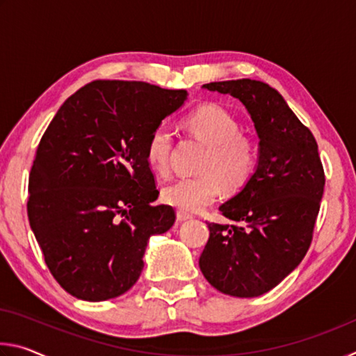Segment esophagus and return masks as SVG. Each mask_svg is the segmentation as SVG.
<instances>
[{"mask_svg":"<svg viewBox=\"0 0 356 356\" xmlns=\"http://www.w3.org/2000/svg\"><path fill=\"white\" fill-rule=\"evenodd\" d=\"M193 215L191 213H186L184 210H177V220L179 221H186V220H191Z\"/></svg>","mask_w":356,"mask_h":356,"instance_id":"34e87169","label":"esophagus"}]
</instances>
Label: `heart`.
<instances>
[{
  "label": "heart",
  "mask_w": 356,
  "mask_h": 356,
  "mask_svg": "<svg viewBox=\"0 0 356 356\" xmlns=\"http://www.w3.org/2000/svg\"><path fill=\"white\" fill-rule=\"evenodd\" d=\"M185 129L206 150L197 165V176L182 177L161 190V200L184 212H197L216 200L222 188L238 191L248 184L257 166V146L238 131V120L220 105H202L184 120ZM174 146L171 130L155 127L147 138L146 159L156 174L170 171Z\"/></svg>",
  "instance_id": "heart-1"
}]
</instances>
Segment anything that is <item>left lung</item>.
<instances>
[{"label": "left lung", "instance_id": "left-lung-1", "mask_svg": "<svg viewBox=\"0 0 356 356\" xmlns=\"http://www.w3.org/2000/svg\"><path fill=\"white\" fill-rule=\"evenodd\" d=\"M204 88L242 102L261 141L252 177L220 206L232 225L207 222L200 267L216 291L259 297L293 272L309 250L325 186L321 155L311 130L267 83L242 78Z\"/></svg>", "mask_w": 356, "mask_h": 356}]
</instances>
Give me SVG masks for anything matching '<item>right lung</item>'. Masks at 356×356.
<instances>
[{
	"instance_id": "right-lung-1",
	"label": "right lung",
	"mask_w": 356,
	"mask_h": 356,
	"mask_svg": "<svg viewBox=\"0 0 356 356\" xmlns=\"http://www.w3.org/2000/svg\"><path fill=\"white\" fill-rule=\"evenodd\" d=\"M186 91L95 80L64 102L35 150L28 218L53 278L86 301L119 297L144 267L147 240L176 221L159 197L147 138Z\"/></svg>"
}]
</instances>
